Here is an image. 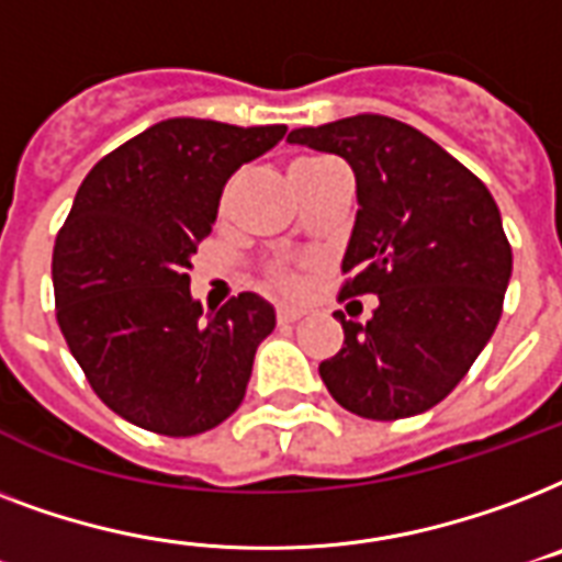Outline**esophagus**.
<instances>
[{"label":"esophagus","instance_id":"esophagus-1","mask_svg":"<svg viewBox=\"0 0 562 562\" xmlns=\"http://www.w3.org/2000/svg\"><path fill=\"white\" fill-rule=\"evenodd\" d=\"M276 316H278V322H281V325H290V322L302 319L304 311H302V307H286V304H281V307L276 311Z\"/></svg>","mask_w":562,"mask_h":562}]
</instances>
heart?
<instances>
[{
  "instance_id": "heart-1",
  "label": "heart",
  "mask_w": 562,
  "mask_h": 562,
  "mask_svg": "<svg viewBox=\"0 0 562 562\" xmlns=\"http://www.w3.org/2000/svg\"><path fill=\"white\" fill-rule=\"evenodd\" d=\"M325 160L328 158H299L293 167H290V176L307 172V169L319 167V164H325ZM269 284L276 286V290H284V293H293V290H299V276H295L290 267L276 263V267H269Z\"/></svg>"
}]
</instances>
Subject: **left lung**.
I'll return each instance as SVG.
<instances>
[{
	"label": "left lung",
	"mask_w": 562,
	"mask_h": 562,
	"mask_svg": "<svg viewBox=\"0 0 562 562\" xmlns=\"http://www.w3.org/2000/svg\"><path fill=\"white\" fill-rule=\"evenodd\" d=\"M290 143L349 160L358 220L340 299L378 295L369 322L337 311L342 349L322 360L334 402L363 419L430 411L463 381L502 319L513 251L498 204L458 158L393 116L293 128Z\"/></svg>",
	"instance_id": "obj_1"
}]
</instances>
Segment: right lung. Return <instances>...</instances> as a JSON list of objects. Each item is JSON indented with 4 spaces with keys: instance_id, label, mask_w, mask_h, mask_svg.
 Instances as JSON below:
<instances>
[{
    "instance_id": "add662e5",
    "label": "right lung",
    "mask_w": 562,
    "mask_h": 562,
    "mask_svg": "<svg viewBox=\"0 0 562 562\" xmlns=\"http://www.w3.org/2000/svg\"><path fill=\"white\" fill-rule=\"evenodd\" d=\"M284 134L176 116L104 155L78 187L52 255L55 316L93 393L137 428L193 437L240 407L276 311L240 293L202 316L187 269L225 181Z\"/></svg>"
}]
</instances>
